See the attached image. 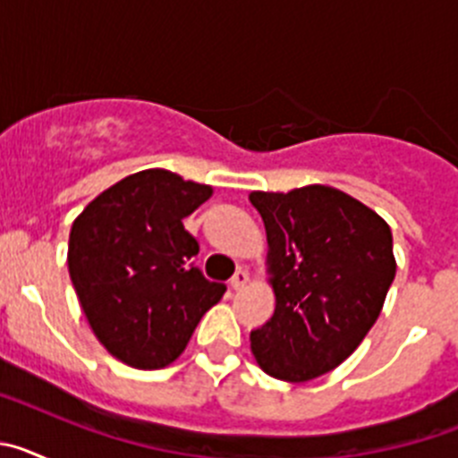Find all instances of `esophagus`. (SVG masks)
<instances>
[{
  "instance_id": "obj_1",
  "label": "esophagus",
  "mask_w": 458,
  "mask_h": 458,
  "mask_svg": "<svg viewBox=\"0 0 458 458\" xmlns=\"http://www.w3.org/2000/svg\"><path fill=\"white\" fill-rule=\"evenodd\" d=\"M248 282H250L248 273H245V270H238V273L232 277V284L229 286H232L233 291H242L245 286H248Z\"/></svg>"
}]
</instances>
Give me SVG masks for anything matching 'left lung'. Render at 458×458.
<instances>
[{
    "label": "left lung",
    "mask_w": 458,
    "mask_h": 458,
    "mask_svg": "<svg viewBox=\"0 0 458 458\" xmlns=\"http://www.w3.org/2000/svg\"><path fill=\"white\" fill-rule=\"evenodd\" d=\"M266 226L275 314L250 335L257 365L286 383L337 369L378 318L396 273L383 217L330 185L250 192Z\"/></svg>",
    "instance_id": "8db88e82"
}]
</instances>
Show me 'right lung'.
I'll list each match as a JSON object with an SVG mask.
<instances>
[{
    "mask_svg": "<svg viewBox=\"0 0 458 458\" xmlns=\"http://www.w3.org/2000/svg\"><path fill=\"white\" fill-rule=\"evenodd\" d=\"M213 188L144 169L89 201L68 238V273L96 339L132 369H163L188 346L226 286L190 259L199 245L183 217Z\"/></svg>",
    "mask_w": 458,
    "mask_h": 458,
    "instance_id": "obj_1",
    "label": "right lung"
}]
</instances>
